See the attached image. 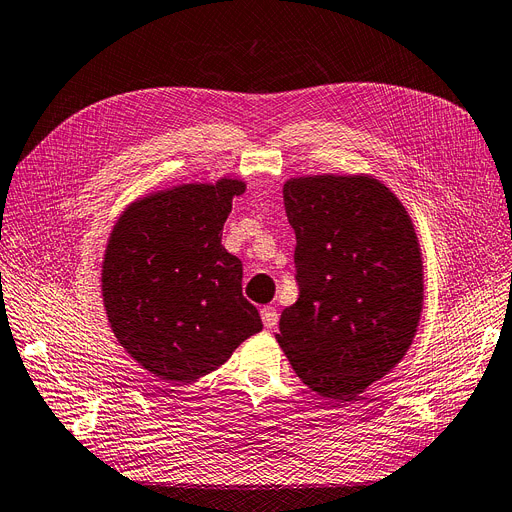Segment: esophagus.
Masks as SVG:
<instances>
[{
	"mask_svg": "<svg viewBox=\"0 0 512 512\" xmlns=\"http://www.w3.org/2000/svg\"><path fill=\"white\" fill-rule=\"evenodd\" d=\"M260 317H262L264 327H269V330H273V327H275L277 321H279V315H277L275 306H264V309L260 311Z\"/></svg>",
	"mask_w": 512,
	"mask_h": 512,
	"instance_id": "34e87169",
	"label": "esophagus"
}]
</instances>
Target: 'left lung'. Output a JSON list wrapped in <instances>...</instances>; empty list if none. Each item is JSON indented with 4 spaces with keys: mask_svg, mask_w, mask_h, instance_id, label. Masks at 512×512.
<instances>
[{
    "mask_svg": "<svg viewBox=\"0 0 512 512\" xmlns=\"http://www.w3.org/2000/svg\"><path fill=\"white\" fill-rule=\"evenodd\" d=\"M298 300L275 334L296 376L353 401L410 351L424 304L422 250L399 197L370 174L285 180Z\"/></svg>",
    "mask_w": 512,
    "mask_h": 512,
    "instance_id": "1",
    "label": "left lung"
}]
</instances>
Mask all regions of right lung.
Wrapping results in <instances>:
<instances>
[{"label":"right lung","mask_w":512,"mask_h":512,"mask_svg":"<svg viewBox=\"0 0 512 512\" xmlns=\"http://www.w3.org/2000/svg\"><path fill=\"white\" fill-rule=\"evenodd\" d=\"M241 178L189 182L128 203L109 233L100 292L111 332L147 372L195 382L262 330L241 294L243 264L222 245Z\"/></svg>","instance_id":"obj_1"}]
</instances>
